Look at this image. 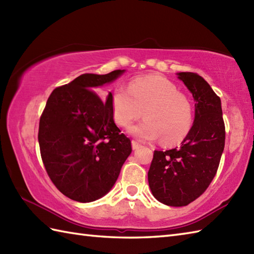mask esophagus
<instances>
[{"label": "esophagus", "instance_id": "1", "mask_svg": "<svg viewBox=\"0 0 254 254\" xmlns=\"http://www.w3.org/2000/svg\"><path fill=\"white\" fill-rule=\"evenodd\" d=\"M141 146H142V145L139 144V143H137V142H135V141H132V148H133L134 150L138 149Z\"/></svg>", "mask_w": 254, "mask_h": 254}]
</instances>
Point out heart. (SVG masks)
Instances as JSON below:
<instances>
[{"label":"heart","mask_w":254,"mask_h":254,"mask_svg":"<svg viewBox=\"0 0 254 254\" xmlns=\"http://www.w3.org/2000/svg\"><path fill=\"white\" fill-rule=\"evenodd\" d=\"M113 120L127 127L142 116L144 120L130 127V132L142 141L160 138L165 145L182 142L190 133L193 109L188 97L163 76L148 75L127 85L117 87L111 96Z\"/></svg>","instance_id":"1"}]
</instances>
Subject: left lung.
Masks as SVG:
<instances>
[{"mask_svg":"<svg viewBox=\"0 0 254 254\" xmlns=\"http://www.w3.org/2000/svg\"><path fill=\"white\" fill-rule=\"evenodd\" d=\"M195 101V117L181 146L155 150L148 170L153 195L168 206H186L205 192L216 175L225 147L222 102L202 76L178 73Z\"/></svg>","mask_w":254,"mask_h":254,"instance_id":"obj_1","label":"left lung"}]
</instances>
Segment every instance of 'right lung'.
<instances>
[{
    "instance_id": "1",
    "label": "right lung",
    "mask_w": 254,
    "mask_h": 254,
    "mask_svg": "<svg viewBox=\"0 0 254 254\" xmlns=\"http://www.w3.org/2000/svg\"><path fill=\"white\" fill-rule=\"evenodd\" d=\"M124 69L82 74L52 91L40 117V154L47 174L64 195L82 203L104 196L115 185L132 152L111 110V96L95 93Z\"/></svg>"
}]
</instances>
